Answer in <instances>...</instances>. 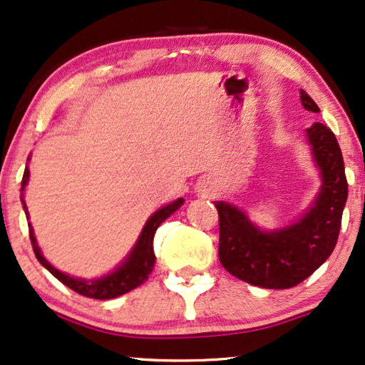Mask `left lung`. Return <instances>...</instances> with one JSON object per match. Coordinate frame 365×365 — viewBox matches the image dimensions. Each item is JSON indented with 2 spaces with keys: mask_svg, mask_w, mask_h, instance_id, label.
I'll use <instances>...</instances> for the list:
<instances>
[{
  "mask_svg": "<svg viewBox=\"0 0 365 365\" xmlns=\"http://www.w3.org/2000/svg\"><path fill=\"white\" fill-rule=\"evenodd\" d=\"M306 110L319 112L313 98L301 90ZM308 139L323 177L314 205L296 225L275 232L258 231L243 212L216 202L219 214V260L245 282L265 289H289L308 279L335 248L341 214L349 195L344 158L335 134L316 122Z\"/></svg>",
  "mask_w": 365,
  "mask_h": 365,
  "instance_id": "8db88e82",
  "label": "left lung"
}]
</instances>
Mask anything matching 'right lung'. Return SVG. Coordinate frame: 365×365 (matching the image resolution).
<instances>
[{
  "label": "right lung",
  "instance_id": "obj_1",
  "mask_svg": "<svg viewBox=\"0 0 365 365\" xmlns=\"http://www.w3.org/2000/svg\"><path fill=\"white\" fill-rule=\"evenodd\" d=\"M27 180H29V170L25 168L24 178H21V188L27 185ZM182 204L183 200L178 199L175 200L173 204H168L165 205L163 209L156 210V212L149 217L146 226H144L138 245H135L133 253L129 255V258H127V260L122 263L115 272H113V274L107 275V277L103 279L91 280V282H88V280L73 279L69 277V275L63 274V272L54 269V267H52L51 263L42 257L41 250L37 247V241H35L32 226L29 225L30 241H32V248H34L35 257H37V260L41 262L57 280H61L64 285H68V287L73 289L74 292L81 294V296H86V297H93V299H113V297L122 296V294L133 291V289H135L138 285H140L148 279V275L151 274L153 267H155V260H156L155 252H153V238H155L158 226H160L166 217L171 216V214H173Z\"/></svg>",
  "mask_w": 365,
  "mask_h": 365
}]
</instances>
